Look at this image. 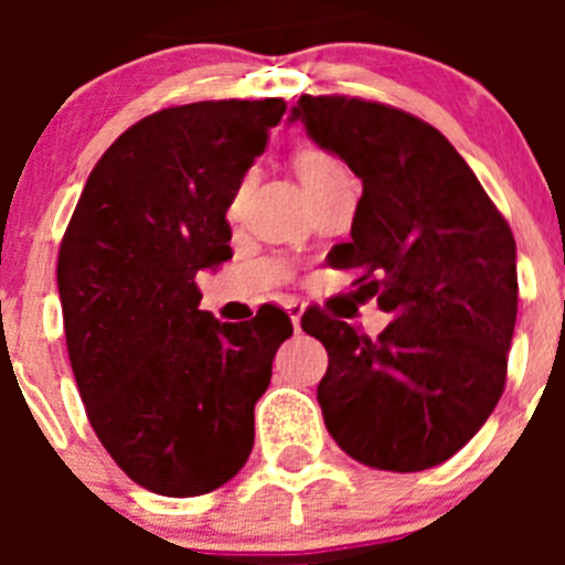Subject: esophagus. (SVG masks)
<instances>
[{
  "label": "esophagus",
  "instance_id": "34e87169",
  "mask_svg": "<svg viewBox=\"0 0 565 565\" xmlns=\"http://www.w3.org/2000/svg\"><path fill=\"white\" fill-rule=\"evenodd\" d=\"M287 311H289V319H292V328L300 330V319H303V303H298V300H289L287 303Z\"/></svg>",
  "mask_w": 565,
  "mask_h": 565
}]
</instances>
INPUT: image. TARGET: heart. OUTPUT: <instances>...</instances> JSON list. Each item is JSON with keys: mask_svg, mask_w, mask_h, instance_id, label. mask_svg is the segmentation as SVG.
Returning a JSON list of instances; mask_svg holds the SVG:
<instances>
[{"mask_svg": "<svg viewBox=\"0 0 565 565\" xmlns=\"http://www.w3.org/2000/svg\"><path fill=\"white\" fill-rule=\"evenodd\" d=\"M298 174L306 188H315V185H322V182L333 180V177L347 174V169L341 167L333 156H328V152L303 150L298 156Z\"/></svg>", "mask_w": 565, "mask_h": 565, "instance_id": "1", "label": "heart"}]
</instances>
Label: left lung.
Here are the masks:
<instances>
[{
	"instance_id": "1",
	"label": "left lung",
	"mask_w": 565,
	"mask_h": 565,
	"mask_svg": "<svg viewBox=\"0 0 565 565\" xmlns=\"http://www.w3.org/2000/svg\"><path fill=\"white\" fill-rule=\"evenodd\" d=\"M363 182L352 241L330 267H358L393 315L377 335L322 311L303 330L328 350L317 388L324 426L361 465L418 472L451 459L505 388L516 322V243L451 141L407 111L303 95L289 122Z\"/></svg>"
}]
</instances>
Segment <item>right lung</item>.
<instances>
[{
	"mask_svg": "<svg viewBox=\"0 0 565 565\" xmlns=\"http://www.w3.org/2000/svg\"><path fill=\"white\" fill-rule=\"evenodd\" d=\"M287 104L202 100L130 125L87 177L56 262L73 377L95 435L139 487L207 494L254 448V404L292 335L276 306L199 309L232 256L226 210Z\"/></svg>",
	"mask_w": 565,
	"mask_h": 565,
	"instance_id": "right-lung-1",
	"label": "right lung"
}]
</instances>
